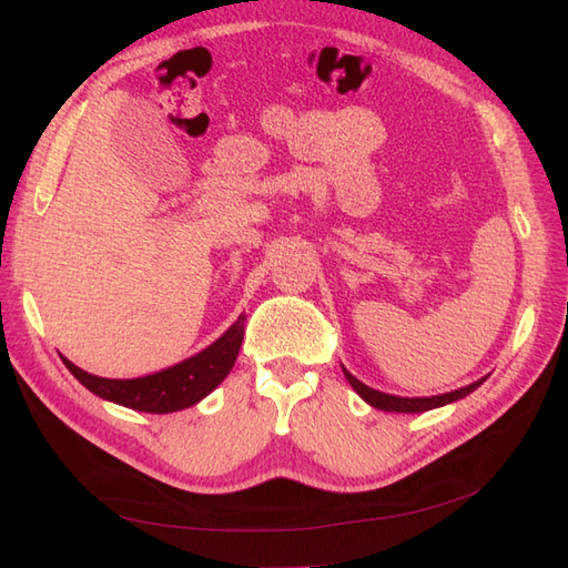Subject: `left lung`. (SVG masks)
I'll return each mask as SVG.
<instances>
[{
    "label": "left lung",
    "mask_w": 568,
    "mask_h": 568,
    "mask_svg": "<svg viewBox=\"0 0 568 568\" xmlns=\"http://www.w3.org/2000/svg\"><path fill=\"white\" fill-rule=\"evenodd\" d=\"M343 367V365H341ZM343 374H346L348 384L353 386V390L363 398L367 405L376 407V409H384V412H405V415H415V412H426V409H436V407H443V405H450L455 400H462L467 398L469 393H474L480 384H484L488 376H484V379H478L469 386L464 388H457V390H450V393H440V395H432V398H400V395H390V393H382L376 388H369L367 384H363L359 379H355V376L343 367Z\"/></svg>",
    "instance_id": "8db88e82"
}]
</instances>
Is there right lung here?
<instances>
[{"mask_svg": "<svg viewBox=\"0 0 568 568\" xmlns=\"http://www.w3.org/2000/svg\"><path fill=\"white\" fill-rule=\"evenodd\" d=\"M244 322L246 315H239V320L213 341L209 348L192 355L182 363L161 369L156 374L136 376V379H104L75 367L71 359L63 357V365L68 367L75 379L92 390L99 398L109 403L123 405L136 412H151V415H168V412H180L201 403L205 395L213 393L225 376L232 372L239 348L244 341Z\"/></svg>", "mask_w": 568, "mask_h": 568, "instance_id": "1", "label": "right lung"}]
</instances>
